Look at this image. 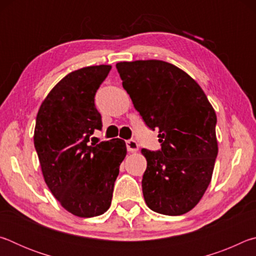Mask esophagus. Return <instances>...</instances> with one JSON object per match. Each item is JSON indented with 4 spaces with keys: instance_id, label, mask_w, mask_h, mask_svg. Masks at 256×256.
I'll use <instances>...</instances> for the list:
<instances>
[{
    "instance_id": "esophagus-1",
    "label": "esophagus",
    "mask_w": 256,
    "mask_h": 256,
    "mask_svg": "<svg viewBox=\"0 0 256 256\" xmlns=\"http://www.w3.org/2000/svg\"><path fill=\"white\" fill-rule=\"evenodd\" d=\"M126 148L128 152H136L138 150V144L136 141L134 140H128L126 141Z\"/></svg>"
}]
</instances>
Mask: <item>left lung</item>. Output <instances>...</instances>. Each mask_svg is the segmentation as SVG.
Segmentation results:
<instances>
[{"mask_svg":"<svg viewBox=\"0 0 256 256\" xmlns=\"http://www.w3.org/2000/svg\"><path fill=\"white\" fill-rule=\"evenodd\" d=\"M116 68L146 126L157 128L162 149H142L144 201L166 216L184 214L209 186L218 154L216 116L196 81L159 60L120 62Z\"/></svg>","mask_w":256,"mask_h":256,"instance_id":"obj_1","label":"left lung"}]
</instances>
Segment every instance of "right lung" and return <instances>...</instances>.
<instances>
[{
  "mask_svg": "<svg viewBox=\"0 0 256 256\" xmlns=\"http://www.w3.org/2000/svg\"><path fill=\"white\" fill-rule=\"evenodd\" d=\"M110 68L94 66L68 73L47 94L36 118L34 144L44 180L60 206L80 218L110 209L126 156L120 138L89 144L102 126L94 94Z\"/></svg>",
  "mask_w": 256,
  "mask_h": 256,
  "instance_id": "1",
  "label": "right lung"
}]
</instances>
